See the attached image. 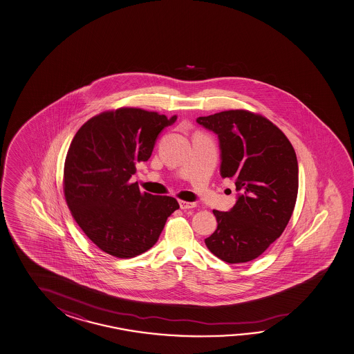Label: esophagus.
Returning <instances> with one entry per match:
<instances>
[{
	"label": "esophagus",
	"instance_id": "esophagus-1",
	"mask_svg": "<svg viewBox=\"0 0 354 354\" xmlns=\"http://www.w3.org/2000/svg\"><path fill=\"white\" fill-rule=\"evenodd\" d=\"M179 205H180L181 209H192V207H196V204L195 203H190V201H179Z\"/></svg>",
	"mask_w": 354,
	"mask_h": 354
}]
</instances>
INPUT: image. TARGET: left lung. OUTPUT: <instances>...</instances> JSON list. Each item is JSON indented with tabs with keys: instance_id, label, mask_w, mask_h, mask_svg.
Wrapping results in <instances>:
<instances>
[{
	"instance_id": "8db88e82",
	"label": "left lung",
	"mask_w": 354,
	"mask_h": 354,
	"mask_svg": "<svg viewBox=\"0 0 354 354\" xmlns=\"http://www.w3.org/2000/svg\"><path fill=\"white\" fill-rule=\"evenodd\" d=\"M196 122L218 135L223 178L241 192L229 212L213 210L216 230L207 249L229 264L258 258L279 238L298 195V161L290 141L272 121L248 110L201 116Z\"/></svg>"
}]
</instances>
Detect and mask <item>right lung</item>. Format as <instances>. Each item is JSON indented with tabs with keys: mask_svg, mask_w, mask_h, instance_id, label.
Wrapping results in <instances>:
<instances>
[{
	"mask_svg": "<svg viewBox=\"0 0 354 354\" xmlns=\"http://www.w3.org/2000/svg\"><path fill=\"white\" fill-rule=\"evenodd\" d=\"M175 120L120 107L87 120L71 141L64 167L67 207L102 252L121 259L147 252L179 209L175 198L141 193L129 183L135 164L149 160L158 135Z\"/></svg>",
	"mask_w": 354,
	"mask_h": 354,
	"instance_id": "add662e5",
	"label": "right lung"
}]
</instances>
